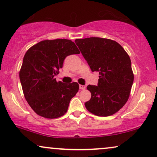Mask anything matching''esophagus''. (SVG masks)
I'll use <instances>...</instances> for the list:
<instances>
[{
	"mask_svg": "<svg viewBox=\"0 0 157 157\" xmlns=\"http://www.w3.org/2000/svg\"><path fill=\"white\" fill-rule=\"evenodd\" d=\"M79 89L81 90H84L86 89V86L84 85H79Z\"/></svg>",
	"mask_w": 157,
	"mask_h": 157,
	"instance_id": "esophagus-1",
	"label": "esophagus"
}]
</instances>
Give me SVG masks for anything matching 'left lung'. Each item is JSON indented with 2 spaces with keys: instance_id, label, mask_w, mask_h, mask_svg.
I'll return each instance as SVG.
<instances>
[{
  "instance_id": "left-lung-1",
  "label": "left lung",
  "mask_w": 157,
  "mask_h": 157,
  "mask_svg": "<svg viewBox=\"0 0 157 157\" xmlns=\"http://www.w3.org/2000/svg\"><path fill=\"white\" fill-rule=\"evenodd\" d=\"M75 43L92 71L99 73L98 85L87 86L91 98L85 103L86 108L98 117L114 114L128 101L134 82L129 56L111 39L91 37Z\"/></svg>"
}]
</instances>
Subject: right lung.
<instances>
[{"label":"right lung","instance_id":"add662e5","mask_svg":"<svg viewBox=\"0 0 157 157\" xmlns=\"http://www.w3.org/2000/svg\"><path fill=\"white\" fill-rule=\"evenodd\" d=\"M78 53L76 44L68 39L42 40L25 53L19 76L25 99L38 115L56 119L66 113L79 86L57 82L55 76L66 56Z\"/></svg>","mask_w":157,"mask_h":157}]
</instances>
